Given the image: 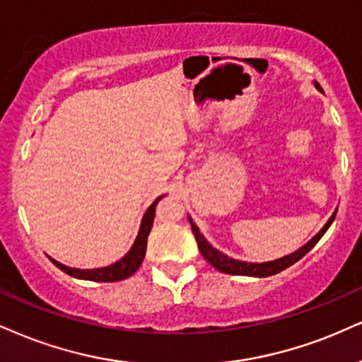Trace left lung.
<instances>
[{
  "label": "left lung",
  "instance_id": "obj_1",
  "mask_svg": "<svg viewBox=\"0 0 362 362\" xmlns=\"http://www.w3.org/2000/svg\"><path fill=\"white\" fill-rule=\"evenodd\" d=\"M314 86H315V88H317V90L322 92V87H320L317 82H314ZM336 213H337V209L332 213V216L329 218L327 223H325V225L322 226V230H320L319 233L310 240V242H307L304 247L298 248L297 252L290 253V255H285L282 258H276V260L263 262V263H248V262H242V260H235V258H230L228 255L221 253L220 250H216L215 247H211V245L206 242V238H204V236L199 233V228L194 225L191 218H189V223H191V230H193L196 242H198L199 252H202V255L204 257V260L211 263V265L215 267L216 270L223 272V274H230V275L270 276V275L279 274V272H282L285 269H288L290 265H293V263L300 260V258L304 257L307 252H310V250L315 247V243H317L319 240L322 238L324 233H325V231H327L329 226L332 225L334 218H336Z\"/></svg>",
  "mask_w": 362,
  "mask_h": 362
}]
</instances>
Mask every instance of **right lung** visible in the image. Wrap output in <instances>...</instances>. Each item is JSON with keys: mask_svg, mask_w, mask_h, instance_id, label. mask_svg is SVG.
<instances>
[{"mask_svg": "<svg viewBox=\"0 0 362 362\" xmlns=\"http://www.w3.org/2000/svg\"><path fill=\"white\" fill-rule=\"evenodd\" d=\"M164 196V194H163ZM159 196L156 202L147 208V211L144 213L141 221V228L139 233H137V238L131 250L120 258L119 262L112 263L109 267H102V269H92V270H80V269H72V267H66L64 263L53 260L52 257H48L52 260L53 265H57L62 272H65L66 275L75 276V279H82V280H92V282H117V280H124L127 276H131L134 272L141 267L142 260L146 257V247H147V236L151 233V228H153V221H154V215H156V204L159 203V199L163 198Z\"/></svg>", "mask_w": 362, "mask_h": 362, "instance_id": "1", "label": "right lung"}]
</instances>
